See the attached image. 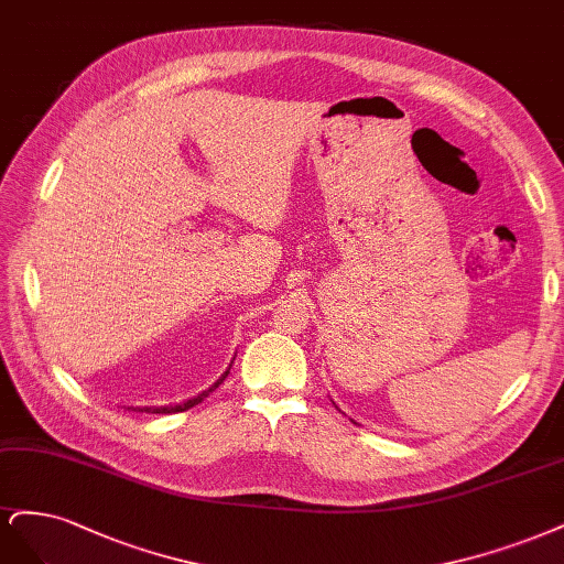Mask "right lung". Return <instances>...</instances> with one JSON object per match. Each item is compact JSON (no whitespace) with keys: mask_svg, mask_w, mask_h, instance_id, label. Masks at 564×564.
<instances>
[{"mask_svg":"<svg viewBox=\"0 0 564 564\" xmlns=\"http://www.w3.org/2000/svg\"><path fill=\"white\" fill-rule=\"evenodd\" d=\"M229 375V370L215 381L213 387H208L206 391H202L198 395H194V398H189V401H185V403H180V405H163V408H129V410H133V412H152V414H171V412H185V410H189V408H194V405H198L204 401V398H208V393H213L217 387L223 384L225 381V377Z\"/></svg>","mask_w":564,"mask_h":564,"instance_id":"right-lung-1","label":"right lung"}]
</instances>
